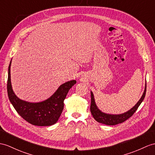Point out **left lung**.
<instances>
[{"label": "left lung", "instance_id": "8db88e82", "mask_svg": "<svg viewBox=\"0 0 155 155\" xmlns=\"http://www.w3.org/2000/svg\"><path fill=\"white\" fill-rule=\"evenodd\" d=\"M146 89H147V84H145V90L142 97L139 101L137 102V104L135 106L131 108L130 110H128L126 112L123 113V114H107V113L103 112L101 110H100L98 108L97 104L95 103V99H94V95L92 91H91V107L90 110L91 112L92 116L93 118H95L96 121L98 122L105 124V125L108 126H114L120 123H122L124 121H126V120L130 118V117L133 115L135 112L137 110L138 107L141 103L143 102V99L145 97L146 94Z\"/></svg>", "mask_w": 155, "mask_h": 155}]
</instances>
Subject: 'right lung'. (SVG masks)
<instances>
[{
	"mask_svg": "<svg viewBox=\"0 0 155 155\" xmlns=\"http://www.w3.org/2000/svg\"><path fill=\"white\" fill-rule=\"evenodd\" d=\"M10 61L8 66L7 92L10 103L15 110L25 121L34 126H48L57 122L64 108V101L76 81H67L60 85L48 99L39 103H29L21 100L15 95L11 84Z\"/></svg>",
	"mask_w": 155,
	"mask_h": 155,
	"instance_id": "add662e5",
	"label": "right lung"
}]
</instances>
